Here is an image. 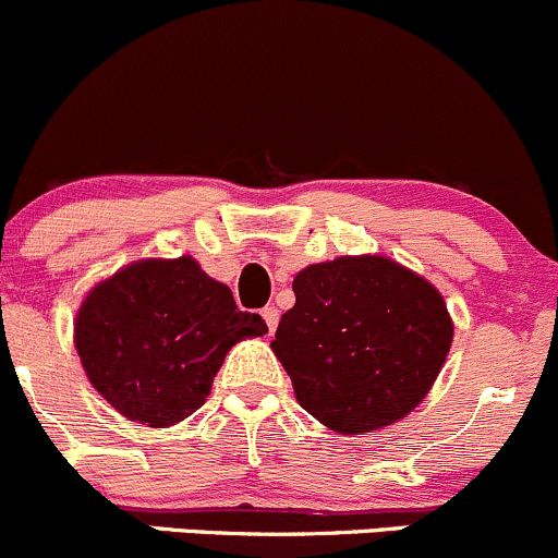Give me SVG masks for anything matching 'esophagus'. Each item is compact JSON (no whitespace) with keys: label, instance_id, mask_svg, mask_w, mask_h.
Segmentation results:
<instances>
[{"label":"esophagus","instance_id":"1","mask_svg":"<svg viewBox=\"0 0 558 558\" xmlns=\"http://www.w3.org/2000/svg\"><path fill=\"white\" fill-rule=\"evenodd\" d=\"M263 319H266L268 332H274V329H277V325H279V311L274 308V305H266V308H263Z\"/></svg>","mask_w":558,"mask_h":558}]
</instances>
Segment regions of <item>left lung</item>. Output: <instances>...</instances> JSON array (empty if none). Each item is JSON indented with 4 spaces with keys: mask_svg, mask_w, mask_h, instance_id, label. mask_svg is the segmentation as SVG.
I'll return each instance as SVG.
<instances>
[{
    "mask_svg": "<svg viewBox=\"0 0 558 558\" xmlns=\"http://www.w3.org/2000/svg\"><path fill=\"white\" fill-rule=\"evenodd\" d=\"M271 349L308 415L369 434L410 415L441 373L452 319L430 281L383 255L303 268Z\"/></svg>",
    "mask_w": 558,
    "mask_h": 558,
    "instance_id": "obj_1",
    "label": "left lung"
}]
</instances>
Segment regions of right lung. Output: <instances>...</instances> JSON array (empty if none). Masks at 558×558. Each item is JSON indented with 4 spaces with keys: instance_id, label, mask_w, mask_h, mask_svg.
I'll return each instance as SVG.
<instances>
[{
    "instance_id": "right-lung-1",
    "label": "right lung",
    "mask_w": 558,
    "mask_h": 558,
    "mask_svg": "<svg viewBox=\"0 0 558 558\" xmlns=\"http://www.w3.org/2000/svg\"><path fill=\"white\" fill-rule=\"evenodd\" d=\"M266 332L260 314L239 311L229 287L185 255L130 263L93 287L74 322L95 391L151 428L194 415L231 345Z\"/></svg>"
}]
</instances>
